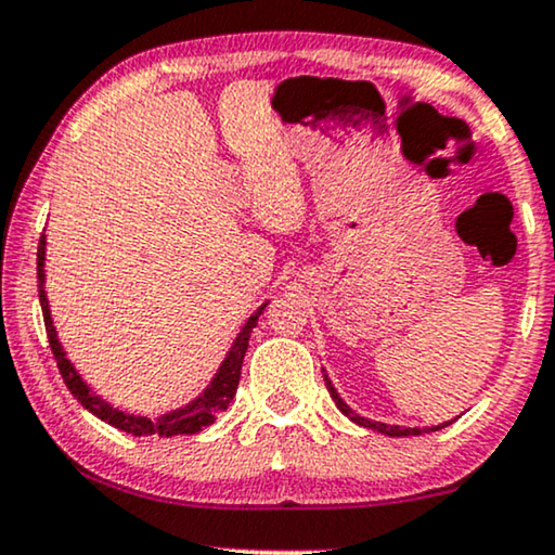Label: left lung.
Instances as JSON below:
<instances>
[{
  "label": "left lung",
  "instance_id": "8db88e82",
  "mask_svg": "<svg viewBox=\"0 0 555 555\" xmlns=\"http://www.w3.org/2000/svg\"><path fill=\"white\" fill-rule=\"evenodd\" d=\"M324 380H326V388H330V393H332V399H334V403H337L339 406V412L345 414V416H350V420L354 422V424H360V427H367V429H375V433H380V435H388V437H406V435H422V429L420 427H399V424H383V422H371V420H365V416H360V414H354L350 406H347L345 401H341V396L337 393V388L332 386V380H330V375L324 373ZM448 424V422H444ZM444 424H437V427H433V429H442ZM424 433H427V429H424Z\"/></svg>",
  "mask_w": 555,
  "mask_h": 555
}]
</instances>
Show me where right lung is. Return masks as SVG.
Wrapping results in <instances>:
<instances>
[{"mask_svg":"<svg viewBox=\"0 0 555 555\" xmlns=\"http://www.w3.org/2000/svg\"><path fill=\"white\" fill-rule=\"evenodd\" d=\"M43 264H46V234H40V242H38V298H40V309H43L48 345H51V352H53V358H56L59 371H61V375H64L66 388L72 391L74 399H77L81 406L87 409V412H92L94 416H100L102 422L113 424V427H118V429H122V433L135 435V437H149V435L175 437V435L201 433V429L210 427V424L216 422L218 414L229 409V403L234 401L238 378H242V362H244L246 347H249V334L257 326L259 313L264 311L267 304L259 306V309L251 313L249 319H246V324L242 326V332H238L234 345H231L229 354L223 358L221 367H218V373L214 375V380L208 383V388H205L197 399L184 403V406H180V409H175V412L162 414L159 420H149V416L128 414V412H122V409L111 406V403L102 401L98 393H92V388L81 380L77 367H74L72 360L66 358L64 347H61V341H59L56 326H53L51 309H48V298H46V288H43V283H46Z\"/></svg>","mask_w":555,"mask_h":555,"instance_id":"obj_1","label":"right lung"}]
</instances>
